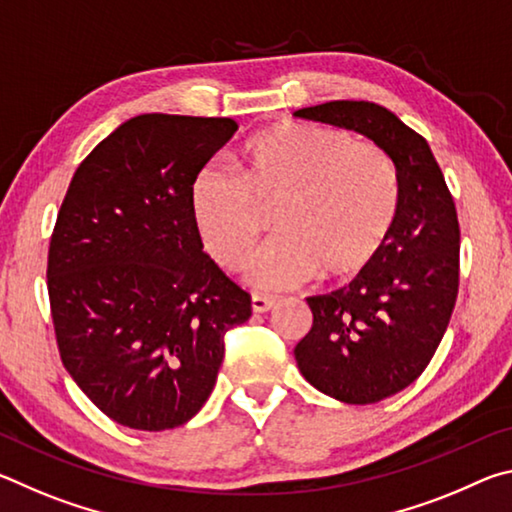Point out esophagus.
Here are the masks:
<instances>
[{"mask_svg":"<svg viewBox=\"0 0 512 512\" xmlns=\"http://www.w3.org/2000/svg\"><path fill=\"white\" fill-rule=\"evenodd\" d=\"M275 305V300H271V298H264V296H255L250 298V307H253V314H266L268 309H271Z\"/></svg>","mask_w":512,"mask_h":512,"instance_id":"34e87169","label":"esophagus"}]
</instances>
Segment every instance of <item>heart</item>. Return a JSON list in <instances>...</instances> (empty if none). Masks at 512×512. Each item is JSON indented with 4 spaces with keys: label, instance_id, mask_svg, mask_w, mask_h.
<instances>
[{
    "label": "heart",
    "instance_id": "obj_1",
    "mask_svg": "<svg viewBox=\"0 0 512 512\" xmlns=\"http://www.w3.org/2000/svg\"><path fill=\"white\" fill-rule=\"evenodd\" d=\"M239 178L203 167L189 207L203 246L230 271L244 266L275 212L280 232L250 262L246 280L262 291L300 287L318 275L343 284L368 273L391 239L400 178L386 151L350 133L280 121L237 153Z\"/></svg>",
    "mask_w": 512,
    "mask_h": 512
}]
</instances>
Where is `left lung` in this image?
<instances>
[{"label":"left lung","mask_w":512,"mask_h":512,"mask_svg":"<svg viewBox=\"0 0 512 512\" xmlns=\"http://www.w3.org/2000/svg\"><path fill=\"white\" fill-rule=\"evenodd\" d=\"M293 115L366 135L400 178V210L375 266L350 287L307 298L314 325L293 354L311 386L345 404H375L422 375L458 296L461 228L427 140L370 101H327Z\"/></svg>","instance_id":"obj_1"}]
</instances>
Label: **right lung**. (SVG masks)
I'll return each mask as SVG.
<instances>
[{
	"mask_svg": "<svg viewBox=\"0 0 512 512\" xmlns=\"http://www.w3.org/2000/svg\"><path fill=\"white\" fill-rule=\"evenodd\" d=\"M228 117L140 115L97 144L60 205L47 259L58 352L99 411L164 431L192 420L250 296L203 253L189 187L237 133Z\"/></svg>",
	"mask_w": 512,
	"mask_h": 512,
	"instance_id": "1",
	"label": "right lung"
}]
</instances>
